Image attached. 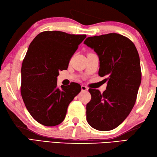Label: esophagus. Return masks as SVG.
<instances>
[{"label":"esophagus","instance_id":"obj_1","mask_svg":"<svg viewBox=\"0 0 157 157\" xmlns=\"http://www.w3.org/2000/svg\"><path fill=\"white\" fill-rule=\"evenodd\" d=\"M81 88H82V91H87L88 90L87 86H86L84 85H82Z\"/></svg>","mask_w":157,"mask_h":157}]
</instances>
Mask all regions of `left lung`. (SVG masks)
<instances>
[{
  "label": "left lung",
  "instance_id": "8db88e82",
  "mask_svg": "<svg viewBox=\"0 0 157 157\" xmlns=\"http://www.w3.org/2000/svg\"><path fill=\"white\" fill-rule=\"evenodd\" d=\"M84 44L98 56V75L107 82L102 94L89 89L86 119L93 128L109 131L124 121L135 105L142 79L138 52L129 38L116 33L88 37Z\"/></svg>",
  "mask_w": 157,
  "mask_h": 157
}]
</instances>
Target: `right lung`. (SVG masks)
Segmentation results:
<instances>
[{"label": "right lung", "instance_id": "add662e5", "mask_svg": "<svg viewBox=\"0 0 157 157\" xmlns=\"http://www.w3.org/2000/svg\"><path fill=\"white\" fill-rule=\"evenodd\" d=\"M86 35L60 31L40 33L29 44L21 66V94L26 109L45 126L63 122L81 86L72 82L57 88L59 71L67 69L71 56Z\"/></svg>", "mask_w": 157, "mask_h": 157}]
</instances>
